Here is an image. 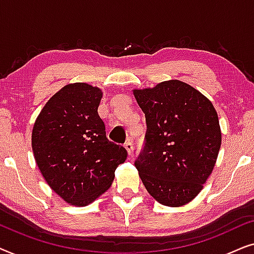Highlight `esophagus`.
<instances>
[{
  "mask_svg": "<svg viewBox=\"0 0 254 254\" xmlns=\"http://www.w3.org/2000/svg\"><path fill=\"white\" fill-rule=\"evenodd\" d=\"M125 148H126L128 154H131V150H133V142H131L130 140H128L126 143H125Z\"/></svg>",
  "mask_w": 254,
  "mask_h": 254,
  "instance_id": "esophagus-1",
  "label": "esophagus"
}]
</instances>
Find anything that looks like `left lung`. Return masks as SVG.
<instances>
[{"label":"left lung","mask_w":254,"mask_h":254,"mask_svg":"<svg viewBox=\"0 0 254 254\" xmlns=\"http://www.w3.org/2000/svg\"><path fill=\"white\" fill-rule=\"evenodd\" d=\"M145 114L144 144L135 159L151 196L169 207L192 201L213 171L221 129L209 99L186 83L171 79L134 90Z\"/></svg>","instance_id":"obj_1"}]
</instances>
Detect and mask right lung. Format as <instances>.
<instances>
[{
    "label": "right lung",
    "mask_w": 254,
    "mask_h": 254,
    "mask_svg": "<svg viewBox=\"0 0 254 254\" xmlns=\"http://www.w3.org/2000/svg\"><path fill=\"white\" fill-rule=\"evenodd\" d=\"M102 90L86 83L62 88L46 103L32 130L41 175L68 203L86 206L112 185L127 150L106 136L98 114Z\"/></svg>",
    "instance_id": "1"
}]
</instances>
